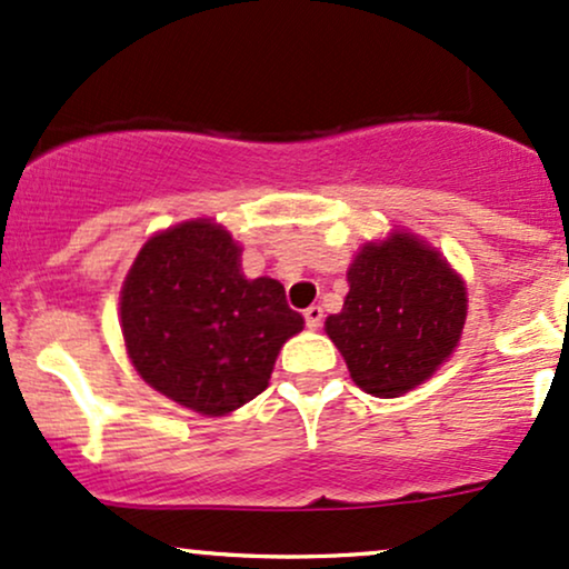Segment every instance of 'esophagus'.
<instances>
[{"instance_id":"obj_1","label":"esophagus","mask_w":569,"mask_h":569,"mask_svg":"<svg viewBox=\"0 0 569 569\" xmlns=\"http://www.w3.org/2000/svg\"><path fill=\"white\" fill-rule=\"evenodd\" d=\"M305 323H307V328H310V331H315V328H320V323H323V310H320L318 305L307 307V310H305Z\"/></svg>"}]
</instances>
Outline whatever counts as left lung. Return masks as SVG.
<instances>
[{"label": "left lung", "mask_w": 569, "mask_h": 569, "mask_svg": "<svg viewBox=\"0 0 569 569\" xmlns=\"http://www.w3.org/2000/svg\"><path fill=\"white\" fill-rule=\"evenodd\" d=\"M350 293L326 333L373 397H400L453 355L467 320V286L440 251L410 232L366 243L347 270Z\"/></svg>", "instance_id": "obj_1"}]
</instances>
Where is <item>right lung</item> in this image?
<instances>
[{
  "instance_id": "1",
  "label": "right lung",
  "mask_w": 569,
  "mask_h": 569,
  "mask_svg": "<svg viewBox=\"0 0 569 569\" xmlns=\"http://www.w3.org/2000/svg\"><path fill=\"white\" fill-rule=\"evenodd\" d=\"M302 328L283 286L246 278L241 246L211 219L156 232L121 286L134 371L203 416H224L264 392L280 347Z\"/></svg>"
}]
</instances>
